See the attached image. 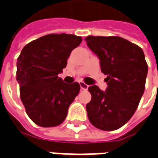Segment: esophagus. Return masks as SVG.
I'll use <instances>...</instances> for the list:
<instances>
[{
	"mask_svg": "<svg viewBox=\"0 0 158 158\" xmlns=\"http://www.w3.org/2000/svg\"><path fill=\"white\" fill-rule=\"evenodd\" d=\"M79 85H80V88H81V89H83V90H86V89H88V87H89L88 85H86L84 81H79Z\"/></svg>",
	"mask_w": 158,
	"mask_h": 158,
	"instance_id": "1",
	"label": "esophagus"
}]
</instances>
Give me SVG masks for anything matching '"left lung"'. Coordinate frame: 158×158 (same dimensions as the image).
Masks as SVG:
<instances>
[{"instance_id": "left-lung-1", "label": "left lung", "mask_w": 158, "mask_h": 158, "mask_svg": "<svg viewBox=\"0 0 158 158\" xmlns=\"http://www.w3.org/2000/svg\"><path fill=\"white\" fill-rule=\"evenodd\" d=\"M87 45L98 56L106 75V92L89 86L91 101L86 105L89 122L96 128L112 131L131 118L141 99L148 71L142 49L118 36H87Z\"/></svg>"}]
</instances>
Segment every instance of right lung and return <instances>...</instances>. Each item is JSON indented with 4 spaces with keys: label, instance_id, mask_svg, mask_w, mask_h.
<instances>
[{
    "label": "right lung",
    "instance_id": "right-lung-1",
    "mask_svg": "<svg viewBox=\"0 0 158 158\" xmlns=\"http://www.w3.org/2000/svg\"><path fill=\"white\" fill-rule=\"evenodd\" d=\"M81 41L82 38L74 35L50 34L27 44L18 57L20 98L28 116L37 125L55 127L65 120L80 85L64 83L58 73Z\"/></svg>",
    "mask_w": 158,
    "mask_h": 158
}]
</instances>
